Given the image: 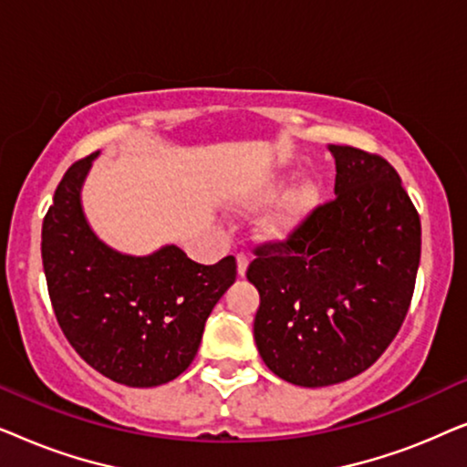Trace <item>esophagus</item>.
Returning a JSON list of instances; mask_svg holds the SVG:
<instances>
[{"label":"esophagus","mask_w":467,"mask_h":467,"mask_svg":"<svg viewBox=\"0 0 467 467\" xmlns=\"http://www.w3.org/2000/svg\"><path fill=\"white\" fill-rule=\"evenodd\" d=\"M235 261H238V276H244L248 270V257L244 253H240L238 257H235Z\"/></svg>","instance_id":"34e87169"}]
</instances>
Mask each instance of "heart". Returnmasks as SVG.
Masks as SVG:
<instances>
[{"label":"heart","instance_id":"1","mask_svg":"<svg viewBox=\"0 0 467 467\" xmlns=\"http://www.w3.org/2000/svg\"><path fill=\"white\" fill-rule=\"evenodd\" d=\"M280 184H283L280 178H270V181H265L259 187L257 193H254V200L272 197L278 191ZM318 200H321V191H318L317 182L312 181L296 182L289 191H285V193L280 195L264 214L259 216L257 221L259 235L265 240H289L291 235L297 234L304 223L308 221V216L312 214V210L317 208Z\"/></svg>","mask_w":467,"mask_h":467}]
</instances>
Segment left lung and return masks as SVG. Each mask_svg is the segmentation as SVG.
<instances>
[{
  "label": "left lung",
  "instance_id": "obj_1",
  "mask_svg": "<svg viewBox=\"0 0 467 467\" xmlns=\"http://www.w3.org/2000/svg\"><path fill=\"white\" fill-rule=\"evenodd\" d=\"M336 200L285 244L259 246L254 342L267 368L297 387L337 385L368 369L398 334L420 259V221L393 165L329 144Z\"/></svg>",
  "mask_w": 467,
  "mask_h": 467
}]
</instances>
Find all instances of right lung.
I'll use <instances>...</instances> for the list:
<instances>
[{"label":"right lung","mask_w":467,"mask_h":467,"mask_svg":"<svg viewBox=\"0 0 467 467\" xmlns=\"http://www.w3.org/2000/svg\"><path fill=\"white\" fill-rule=\"evenodd\" d=\"M98 155L66 171L44 216L48 296L88 366L120 385L159 387L191 366L210 312L235 283V259L202 265L176 244L142 257L108 246L82 208V184Z\"/></svg>","instance_id":"obj_1"}]
</instances>
